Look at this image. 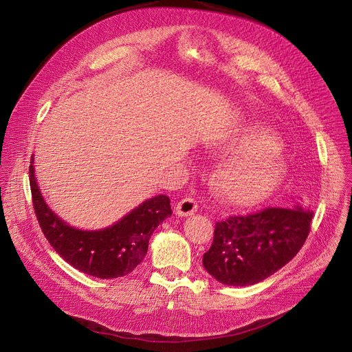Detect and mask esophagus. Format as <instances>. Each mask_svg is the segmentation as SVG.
I'll use <instances>...</instances> for the list:
<instances>
[{
    "label": "esophagus",
    "mask_w": 352,
    "mask_h": 352,
    "mask_svg": "<svg viewBox=\"0 0 352 352\" xmlns=\"http://www.w3.org/2000/svg\"><path fill=\"white\" fill-rule=\"evenodd\" d=\"M198 210V202L192 197H186L184 199H180L176 206V214L177 216H192L194 212Z\"/></svg>",
    "instance_id": "1"
}]
</instances>
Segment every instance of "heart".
Instances as JSON below:
<instances>
[{
    "mask_svg": "<svg viewBox=\"0 0 352 352\" xmlns=\"http://www.w3.org/2000/svg\"><path fill=\"white\" fill-rule=\"evenodd\" d=\"M212 150L230 155L212 175V188L233 204H245L267 195L283 173V154L278 138L258 123L232 129Z\"/></svg>",
    "mask_w": 352,
    "mask_h": 352,
    "instance_id": "1",
    "label": "heart"
}]
</instances>
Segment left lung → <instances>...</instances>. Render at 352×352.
<instances>
[{
	"label": "left lung",
	"instance_id": "8db88e82",
	"mask_svg": "<svg viewBox=\"0 0 352 352\" xmlns=\"http://www.w3.org/2000/svg\"><path fill=\"white\" fill-rule=\"evenodd\" d=\"M313 211L265 207L217 221L204 269L225 285L248 286L280 270L301 250Z\"/></svg>",
	"mask_w": 352,
	"mask_h": 352
}]
</instances>
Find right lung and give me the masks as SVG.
Listing matches in <instances>:
<instances>
[{
    "label": "right lung",
    "instance_id": "obj_1",
    "mask_svg": "<svg viewBox=\"0 0 352 352\" xmlns=\"http://www.w3.org/2000/svg\"><path fill=\"white\" fill-rule=\"evenodd\" d=\"M30 157L29 182L32 202L42 233L63 260L94 278L114 279L131 273L148 251L155 228L172 216L170 198L157 195L132 210L116 225L101 230H79L60 220L42 198Z\"/></svg>",
    "mask_w": 352,
    "mask_h": 352
}]
</instances>
